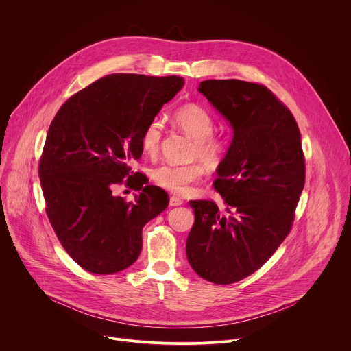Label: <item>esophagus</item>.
Returning <instances> with one entry per match:
<instances>
[{
    "instance_id": "esophagus-1",
    "label": "esophagus",
    "mask_w": 351,
    "mask_h": 351,
    "mask_svg": "<svg viewBox=\"0 0 351 351\" xmlns=\"http://www.w3.org/2000/svg\"><path fill=\"white\" fill-rule=\"evenodd\" d=\"M182 204H183V199H180L176 195H171V198H169V206L171 207H178V206H182Z\"/></svg>"
}]
</instances>
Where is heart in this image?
I'll list each match as a JSON object with an SVG mask.
<instances>
[{
    "label": "heart",
    "instance_id": "obj_1",
    "mask_svg": "<svg viewBox=\"0 0 351 351\" xmlns=\"http://www.w3.org/2000/svg\"><path fill=\"white\" fill-rule=\"evenodd\" d=\"M173 122L194 141L193 156L197 157L206 167H218L226 156V143L214 136L215 121L213 115L203 107L197 104H189L180 107L173 114ZM162 137V123L160 119L149 121L140 137V144L143 152L147 156H156L160 149V143ZM204 168L199 164L191 165H175L162 164L157 167L152 178L162 189L175 193L186 194L190 186L203 176Z\"/></svg>",
    "mask_w": 351,
    "mask_h": 351
}]
</instances>
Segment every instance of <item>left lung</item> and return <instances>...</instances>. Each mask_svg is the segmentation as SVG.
I'll return each mask as SVG.
<instances>
[{"label":"left lung","instance_id":"1","mask_svg":"<svg viewBox=\"0 0 351 351\" xmlns=\"http://www.w3.org/2000/svg\"><path fill=\"white\" fill-rule=\"evenodd\" d=\"M198 91L229 122L233 138L218 165L215 190L226 204L193 199L190 267L215 285L260 269L291 229L306 182L302 134L285 104L258 83L204 80Z\"/></svg>","mask_w":351,"mask_h":351}]
</instances>
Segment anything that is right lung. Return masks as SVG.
Returning <instances> with one entry per match:
<instances>
[{
    "label": "right lung",
    "mask_w": 351,
    "mask_h": 351,
    "mask_svg": "<svg viewBox=\"0 0 351 351\" xmlns=\"http://www.w3.org/2000/svg\"><path fill=\"white\" fill-rule=\"evenodd\" d=\"M183 83L179 76L108 75L72 95L49 125L38 167L45 211L83 269L110 275L130 267L144 225L168 207V194L130 165L143 154L144 126ZM122 182L141 190L134 202L117 194Z\"/></svg>",
    "instance_id": "1"
}]
</instances>
